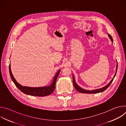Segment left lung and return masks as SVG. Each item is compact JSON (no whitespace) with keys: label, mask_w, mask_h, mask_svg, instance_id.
<instances>
[{"label":"left lung","mask_w":126,"mask_h":126,"mask_svg":"<svg viewBox=\"0 0 126 126\" xmlns=\"http://www.w3.org/2000/svg\"><path fill=\"white\" fill-rule=\"evenodd\" d=\"M108 36L109 37V38H110V39L111 40V41L112 42H113V38H112V37L111 36V35L109 34H108ZM117 68H118V63H117V66H116V73L113 77V78L112 79V80L106 86H105V87L102 88H100V89H96V90H85L82 88H81L80 87H79L77 84V83H76L75 82V78H74V77L73 75V84H74V87L76 89V90L78 91L79 92H80V93H90V94H94V93H100V92H102L103 91H104L105 90H106L108 88L110 85L111 84L112 82H113L116 75V73H117Z\"/></svg>","instance_id":"8db88e82"}]
</instances>
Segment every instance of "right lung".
Here are the masks:
<instances>
[{
  "label": "right lung",
  "instance_id": "right-lung-1",
  "mask_svg": "<svg viewBox=\"0 0 126 126\" xmlns=\"http://www.w3.org/2000/svg\"><path fill=\"white\" fill-rule=\"evenodd\" d=\"M9 70L10 76L12 81L13 82L15 86L18 88L22 92L27 95L39 97H44L48 96L53 93V92L54 90V89L55 88L56 80L60 72V70H59L57 72L53 80L52 84L50 86H44L42 87H30L26 86H22L16 81L12 74L10 65H9Z\"/></svg>",
  "mask_w": 126,
  "mask_h": 126
}]
</instances>
